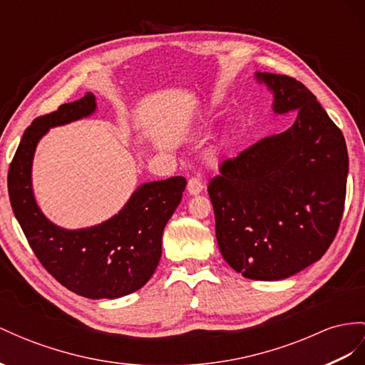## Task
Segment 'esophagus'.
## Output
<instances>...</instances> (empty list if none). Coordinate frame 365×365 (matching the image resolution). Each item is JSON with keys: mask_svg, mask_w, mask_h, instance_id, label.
Here are the masks:
<instances>
[{"mask_svg": "<svg viewBox=\"0 0 365 365\" xmlns=\"http://www.w3.org/2000/svg\"><path fill=\"white\" fill-rule=\"evenodd\" d=\"M186 190H188V192H190L191 195H195V194L202 192L203 183H202V180L199 179V177H191V179L188 180V186H186Z\"/></svg>", "mask_w": 365, "mask_h": 365, "instance_id": "esophagus-1", "label": "esophagus"}]
</instances>
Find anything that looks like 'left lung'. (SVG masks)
I'll return each instance as SVG.
<instances>
[{"label":"left lung","instance_id":"8db88e82","mask_svg":"<svg viewBox=\"0 0 365 365\" xmlns=\"http://www.w3.org/2000/svg\"><path fill=\"white\" fill-rule=\"evenodd\" d=\"M276 114L296 112L287 130L220 165L208 194L219 250L244 277L279 280L319 260L338 232L349 154L341 129L313 93L288 76L257 72Z\"/></svg>","mask_w":365,"mask_h":365}]
</instances>
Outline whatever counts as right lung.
Returning <instances> with one entry per match:
<instances>
[{
    "instance_id": "right-lung-1",
    "label": "right lung",
    "mask_w": 365,
    "mask_h": 365,
    "mask_svg": "<svg viewBox=\"0 0 365 365\" xmlns=\"http://www.w3.org/2000/svg\"><path fill=\"white\" fill-rule=\"evenodd\" d=\"M96 110V97L36 117L24 130L7 175L15 217L41 265L71 292L89 299H115L137 292L154 274L162 256V236L179 207L185 177L140 186L118 214L100 225L64 230L44 217L32 191V160L49 128L71 123Z\"/></svg>"
}]
</instances>
